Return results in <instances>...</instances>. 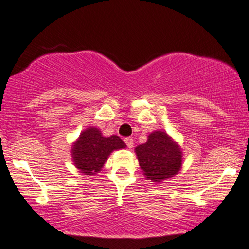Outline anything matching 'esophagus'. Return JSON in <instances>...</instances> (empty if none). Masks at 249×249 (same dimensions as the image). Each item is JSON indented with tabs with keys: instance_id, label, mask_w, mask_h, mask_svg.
Here are the masks:
<instances>
[{
	"instance_id": "34e87169",
	"label": "esophagus",
	"mask_w": 249,
	"mask_h": 249,
	"mask_svg": "<svg viewBox=\"0 0 249 249\" xmlns=\"http://www.w3.org/2000/svg\"><path fill=\"white\" fill-rule=\"evenodd\" d=\"M124 141L125 145H127L129 148H131L132 146H134V138L132 137H125Z\"/></svg>"
}]
</instances>
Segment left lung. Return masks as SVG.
<instances>
[{"instance_id":"left-lung-1","label":"left lung","mask_w":249,"mask_h":249,"mask_svg":"<svg viewBox=\"0 0 249 249\" xmlns=\"http://www.w3.org/2000/svg\"><path fill=\"white\" fill-rule=\"evenodd\" d=\"M135 151L144 175L152 182L159 183L170 178L182 166L179 146L163 131L152 132L146 143L138 145Z\"/></svg>"}]
</instances>
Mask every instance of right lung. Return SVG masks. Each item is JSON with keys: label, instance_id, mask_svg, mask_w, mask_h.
<instances>
[{"label": "right lung", "instance_id": "add662e5", "mask_svg": "<svg viewBox=\"0 0 249 249\" xmlns=\"http://www.w3.org/2000/svg\"><path fill=\"white\" fill-rule=\"evenodd\" d=\"M124 147L119 136L103 137L98 129L88 128L73 145L74 164L86 175H93L102 169L112 151Z\"/></svg>", "mask_w": 249, "mask_h": 249}]
</instances>
